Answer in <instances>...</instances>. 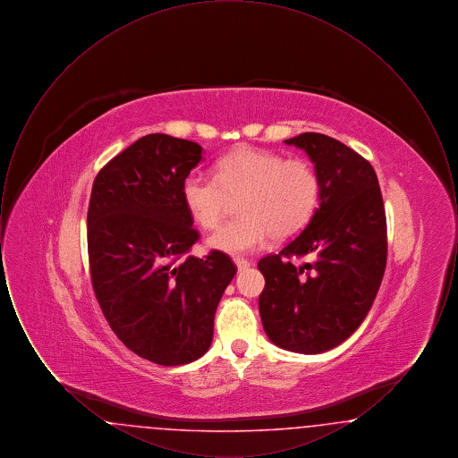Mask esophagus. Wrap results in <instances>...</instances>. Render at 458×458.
<instances>
[{"label":"esophagus","mask_w":458,"mask_h":458,"mask_svg":"<svg viewBox=\"0 0 458 458\" xmlns=\"http://www.w3.org/2000/svg\"><path fill=\"white\" fill-rule=\"evenodd\" d=\"M233 261H235V264H237L239 271H243V269H247V267L250 266V262L247 261V259H243V258H235Z\"/></svg>","instance_id":"34e87169"}]
</instances>
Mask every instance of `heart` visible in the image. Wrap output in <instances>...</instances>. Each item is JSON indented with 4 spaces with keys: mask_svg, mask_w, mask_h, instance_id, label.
<instances>
[{
    "mask_svg": "<svg viewBox=\"0 0 458 458\" xmlns=\"http://www.w3.org/2000/svg\"><path fill=\"white\" fill-rule=\"evenodd\" d=\"M239 202L240 218L223 225L208 243L228 254H243L267 240L299 235L318 211L321 178L302 157L240 148L216 163V178L189 174L182 183V199L189 215L204 230H213Z\"/></svg>",
    "mask_w": 458,
    "mask_h": 458,
    "instance_id": "b5f03b06",
    "label": "heart"
}]
</instances>
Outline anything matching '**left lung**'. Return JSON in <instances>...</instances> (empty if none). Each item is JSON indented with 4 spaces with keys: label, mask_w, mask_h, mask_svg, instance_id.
Returning <instances> with one entry per match:
<instances>
[{
    "label": "left lung",
    "mask_w": 458,
    "mask_h": 458,
    "mask_svg": "<svg viewBox=\"0 0 458 458\" xmlns=\"http://www.w3.org/2000/svg\"><path fill=\"white\" fill-rule=\"evenodd\" d=\"M305 151L321 178L316 215L278 254L262 258V327L280 349L323 353L362 325L386 267V216L369 161L316 131L286 139ZM295 255L312 263L297 268Z\"/></svg>",
    "instance_id": "left-lung-1"
}]
</instances>
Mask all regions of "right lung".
Here are the masks:
<instances>
[{"mask_svg":"<svg viewBox=\"0 0 458 458\" xmlns=\"http://www.w3.org/2000/svg\"><path fill=\"white\" fill-rule=\"evenodd\" d=\"M202 148L149 133L98 174L88 211L90 280L114 335L159 366L189 364L213 342L215 314L237 275L213 250L187 256L199 239L182 183Z\"/></svg>","mask_w":458,"mask_h":458,"instance_id":"add662e5","label":"right lung"}]
</instances>
